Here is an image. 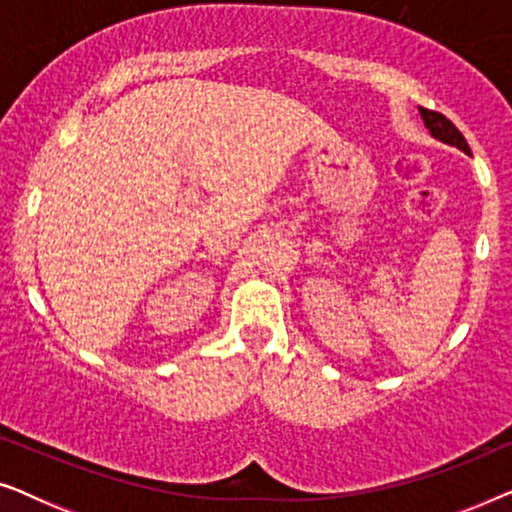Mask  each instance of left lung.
Wrapping results in <instances>:
<instances>
[{
	"instance_id": "1",
	"label": "left lung",
	"mask_w": 512,
	"mask_h": 512,
	"mask_svg": "<svg viewBox=\"0 0 512 512\" xmlns=\"http://www.w3.org/2000/svg\"><path fill=\"white\" fill-rule=\"evenodd\" d=\"M419 114H422L424 125L429 128L431 137H436V139H440V142H445L450 146H457V149H461L464 153H471V146H468L464 135L454 128V123L450 121V118H445L443 114H438V111H429L424 107H419Z\"/></svg>"
}]
</instances>
